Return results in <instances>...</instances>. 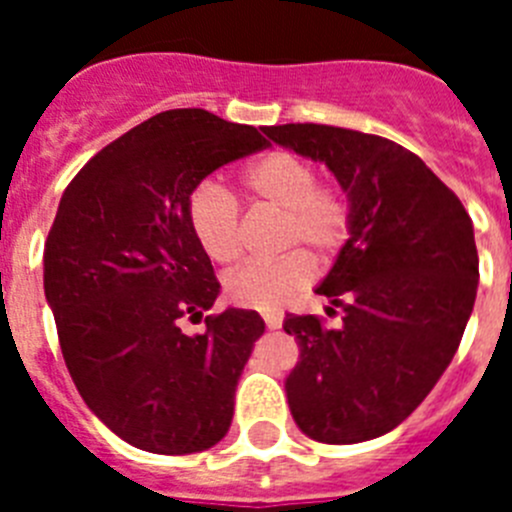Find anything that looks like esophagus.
<instances>
[{"label":"esophagus","mask_w":512,"mask_h":512,"mask_svg":"<svg viewBox=\"0 0 512 512\" xmlns=\"http://www.w3.org/2000/svg\"><path fill=\"white\" fill-rule=\"evenodd\" d=\"M261 315H264V323H266V328H269V330L282 328V320H284L282 312H277V310H266V312H261Z\"/></svg>","instance_id":"esophagus-1"}]
</instances>
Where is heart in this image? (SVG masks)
I'll return each mask as SVG.
<instances>
[{
	"label": "heart",
	"mask_w": 512,
	"mask_h": 512,
	"mask_svg": "<svg viewBox=\"0 0 512 512\" xmlns=\"http://www.w3.org/2000/svg\"><path fill=\"white\" fill-rule=\"evenodd\" d=\"M243 189L253 202L282 212V248L305 246L312 256L328 259L346 243L351 207L343 192L318 187V171L292 151H271L243 171ZM187 223L197 246L215 264H230L241 253L238 205L212 182L189 194ZM312 279L305 253H284L274 261H248L225 277V297L253 310H277Z\"/></svg>",
	"instance_id": "1"
}]
</instances>
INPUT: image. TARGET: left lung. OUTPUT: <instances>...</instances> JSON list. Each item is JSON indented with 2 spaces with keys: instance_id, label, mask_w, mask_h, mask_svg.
<instances>
[{
  "instance_id": "obj_1",
  "label": "left lung",
  "mask_w": 512,
  "mask_h": 512,
  "mask_svg": "<svg viewBox=\"0 0 512 512\" xmlns=\"http://www.w3.org/2000/svg\"><path fill=\"white\" fill-rule=\"evenodd\" d=\"M264 133L328 166L351 207L348 241L315 287L328 312L341 307V325L284 318L300 346L289 410L312 441H372L418 408L459 348L479 284L472 217L392 140L312 122Z\"/></svg>"
}]
</instances>
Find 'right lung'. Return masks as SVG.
Segmentation results:
<instances>
[{"instance_id": "add662e5", "label": "right lung", "mask_w": 512, "mask_h": 512, "mask_svg": "<svg viewBox=\"0 0 512 512\" xmlns=\"http://www.w3.org/2000/svg\"><path fill=\"white\" fill-rule=\"evenodd\" d=\"M266 146L251 125L169 110L117 138L66 187L43 253L61 354L94 415L151 454H197L233 420L256 310L207 315L220 284L187 223L202 179Z\"/></svg>"}]
</instances>
